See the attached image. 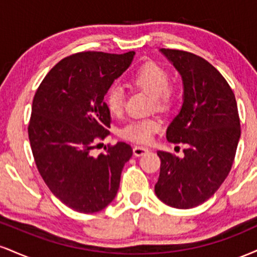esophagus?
I'll use <instances>...</instances> for the list:
<instances>
[{
    "mask_svg": "<svg viewBox=\"0 0 257 257\" xmlns=\"http://www.w3.org/2000/svg\"><path fill=\"white\" fill-rule=\"evenodd\" d=\"M150 150L147 149V147H144V146H135L134 149H133V152H134V156H137V157H140V156L145 155L146 152H149Z\"/></svg>",
    "mask_w": 257,
    "mask_h": 257,
    "instance_id": "esophagus-1",
    "label": "esophagus"
}]
</instances>
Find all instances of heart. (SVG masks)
Here are the masks:
<instances>
[{"instance_id": "b5f03b06", "label": "heart", "mask_w": 257, "mask_h": 257, "mask_svg": "<svg viewBox=\"0 0 257 257\" xmlns=\"http://www.w3.org/2000/svg\"><path fill=\"white\" fill-rule=\"evenodd\" d=\"M169 72L161 65L146 63L133 73L131 83L139 89L145 90L152 96L155 105L161 110H168L175 99V90L169 85ZM105 104L108 112L119 116L124 108V91L118 85H112L105 94ZM162 122L158 118H143L129 122L119 131V135L134 143L145 144L158 132Z\"/></svg>"}]
</instances>
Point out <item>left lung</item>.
Segmentation results:
<instances>
[{"label":"left lung","mask_w":257,"mask_h":257,"mask_svg":"<svg viewBox=\"0 0 257 257\" xmlns=\"http://www.w3.org/2000/svg\"><path fill=\"white\" fill-rule=\"evenodd\" d=\"M182 78L181 110L167 129L168 141L186 145L184 157L158 151L156 196L167 205L191 209L210 198L231 170L240 138L234 94L223 76L192 53L159 49Z\"/></svg>","instance_id":"1"}]
</instances>
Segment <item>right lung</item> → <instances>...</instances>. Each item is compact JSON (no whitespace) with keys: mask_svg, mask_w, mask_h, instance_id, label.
I'll return each mask as SVG.
<instances>
[{"mask_svg":"<svg viewBox=\"0 0 257 257\" xmlns=\"http://www.w3.org/2000/svg\"><path fill=\"white\" fill-rule=\"evenodd\" d=\"M135 52H83L64 58L47 73L32 101L29 139L41 176L52 193L78 213H98L116 197L133 155L125 143L93 157L95 139L108 134L104 96L131 66Z\"/></svg>","mask_w":257,"mask_h":257,"instance_id":"obj_1","label":"right lung"}]
</instances>
